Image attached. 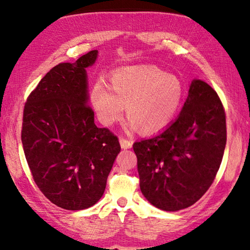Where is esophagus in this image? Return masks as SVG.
I'll list each match as a JSON object with an SVG mask.
<instances>
[{
  "label": "esophagus",
  "mask_w": 250,
  "mask_h": 250,
  "mask_svg": "<svg viewBox=\"0 0 250 250\" xmlns=\"http://www.w3.org/2000/svg\"><path fill=\"white\" fill-rule=\"evenodd\" d=\"M119 141H120V145H121L122 149H130V147L132 146V141L129 140V139L125 138V137H120Z\"/></svg>",
  "instance_id": "obj_1"
}]
</instances>
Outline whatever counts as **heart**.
I'll return each instance as SVG.
<instances>
[{
  "label": "heart",
  "mask_w": 250,
  "mask_h": 250,
  "mask_svg": "<svg viewBox=\"0 0 250 250\" xmlns=\"http://www.w3.org/2000/svg\"><path fill=\"white\" fill-rule=\"evenodd\" d=\"M184 87L175 76L154 66L121 69L110 77V87L98 82L90 103L99 121L110 126L122 117L125 105L130 128L154 133L170 125L183 103Z\"/></svg>",
  "instance_id": "heart-1"
}]
</instances>
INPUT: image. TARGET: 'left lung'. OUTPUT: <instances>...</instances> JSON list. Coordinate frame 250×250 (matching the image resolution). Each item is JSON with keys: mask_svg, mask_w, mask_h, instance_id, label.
Wrapping results in <instances>:
<instances>
[{"mask_svg": "<svg viewBox=\"0 0 250 250\" xmlns=\"http://www.w3.org/2000/svg\"><path fill=\"white\" fill-rule=\"evenodd\" d=\"M226 139V113L217 92L193 80L177 119L155 137L133 143L143 195L167 211L193 205L216 177Z\"/></svg>", "mask_w": 250, "mask_h": 250, "instance_id": "obj_1", "label": "left lung"}]
</instances>
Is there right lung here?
Here are the masks:
<instances>
[{
    "label": "right lung",
    "instance_id": "add662e5",
    "mask_svg": "<svg viewBox=\"0 0 250 250\" xmlns=\"http://www.w3.org/2000/svg\"><path fill=\"white\" fill-rule=\"evenodd\" d=\"M97 53L53 67L24 105L21 138L34 182L64 209H84L100 200L121 150L117 135L95 125L88 104L86 68Z\"/></svg>",
    "mask_w": 250,
    "mask_h": 250
}]
</instances>
